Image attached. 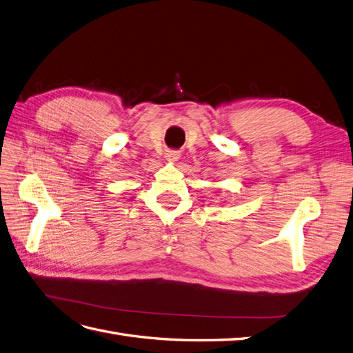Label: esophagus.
I'll return each instance as SVG.
<instances>
[{
	"label": "esophagus",
	"instance_id": "34e87169",
	"mask_svg": "<svg viewBox=\"0 0 353 353\" xmlns=\"http://www.w3.org/2000/svg\"><path fill=\"white\" fill-rule=\"evenodd\" d=\"M168 162H176V160L179 159V153L175 152V150H169L166 154H165Z\"/></svg>",
	"mask_w": 353,
	"mask_h": 353
}]
</instances>
